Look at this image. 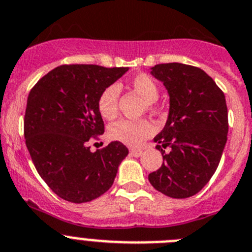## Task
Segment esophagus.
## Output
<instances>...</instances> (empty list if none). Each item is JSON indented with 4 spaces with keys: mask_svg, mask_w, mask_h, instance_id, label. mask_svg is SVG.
Wrapping results in <instances>:
<instances>
[{
    "mask_svg": "<svg viewBox=\"0 0 252 252\" xmlns=\"http://www.w3.org/2000/svg\"><path fill=\"white\" fill-rule=\"evenodd\" d=\"M142 153H143L142 149H135V148L130 149V156H133V157H140Z\"/></svg>",
    "mask_w": 252,
    "mask_h": 252,
    "instance_id": "esophagus-1",
    "label": "esophagus"
}]
</instances>
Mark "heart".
Wrapping results in <instances>:
<instances>
[{"label":"heart","mask_w":252,"mask_h":252,"mask_svg":"<svg viewBox=\"0 0 252 252\" xmlns=\"http://www.w3.org/2000/svg\"><path fill=\"white\" fill-rule=\"evenodd\" d=\"M129 87L134 90L143 100L146 101L147 109H153L154 101L159 96V88L152 76L147 74H138L129 80ZM118 98L119 87L117 84L108 85L99 94L98 110L104 119H114L118 113ZM154 133V126L147 119L128 121L121 119L109 126V135L112 139L122 142L129 147H139Z\"/></svg>","instance_id":"obj_1"}]
</instances>
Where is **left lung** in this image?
Instances as JSON below:
<instances>
[{
  "label": "left lung",
  "instance_id": "obj_1",
  "mask_svg": "<svg viewBox=\"0 0 252 252\" xmlns=\"http://www.w3.org/2000/svg\"><path fill=\"white\" fill-rule=\"evenodd\" d=\"M151 70L168 92L169 113L154 137L163 163L148 180L165 196L187 198L198 193L219 167L228 131L225 94L199 67L169 63Z\"/></svg>",
  "mask_w": 252,
  "mask_h": 252
}]
</instances>
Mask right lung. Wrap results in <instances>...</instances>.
Returning <instances> with one entry per match:
<instances>
[{"instance_id":"right-lung-1","label":"right lung","mask_w":252,"mask_h":252,"mask_svg":"<svg viewBox=\"0 0 252 252\" xmlns=\"http://www.w3.org/2000/svg\"><path fill=\"white\" fill-rule=\"evenodd\" d=\"M128 67L61 65L42 76L27 98L24 121L26 147L36 171L59 197L89 202L112 187L128 156L123 143L90 151V138L104 133L99 94Z\"/></svg>"}]
</instances>
